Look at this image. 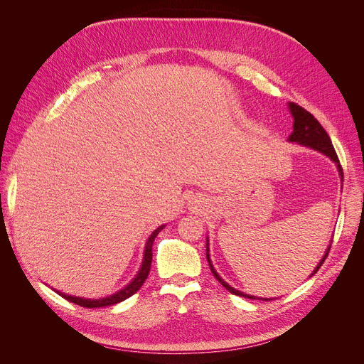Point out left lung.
Listing matches in <instances>:
<instances>
[{
	"mask_svg": "<svg viewBox=\"0 0 364 364\" xmlns=\"http://www.w3.org/2000/svg\"><path fill=\"white\" fill-rule=\"evenodd\" d=\"M289 109H290V114L293 117V132L291 135L289 136V142H297V144L301 146H305L308 149H313L316 151H321L323 153L325 156H328L329 159H331L336 165H337V170H338V174H340V179L341 182H343V170H341L340 167V162H338V158H337V153L331 144V139H329L328 134L325 132V129L322 127V124L318 123V121L308 112L305 111L304 107H301L299 105L296 103H289ZM208 238H206V258H208V262H209V267H211V272L215 277V279L223 285V287L232 294H237V296H243V297H247V299H262V297H257V296H252V294H246L243 291H240L234 287H230V285L228 282H225L222 278H220V274L217 273V270L214 269L213 262H211V258H209V243H208ZM333 241V240H331ZM329 247H331V245L328 246V249L325 250V255L323 258L321 259V262L317 264L316 269L313 270V273L310 274V278L313 277V274L321 269V266L323 264V261L326 259L328 257V252H329ZM264 301H270V299H264Z\"/></svg>",
	"mask_w": 364,
	"mask_h": 364,
	"instance_id": "left-lung-1",
	"label": "left lung"
}]
</instances>
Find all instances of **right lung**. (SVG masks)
<instances>
[{"instance_id": "obj_1", "label": "right lung", "mask_w": 364, "mask_h": 364, "mask_svg": "<svg viewBox=\"0 0 364 364\" xmlns=\"http://www.w3.org/2000/svg\"><path fill=\"white\" fill-rule=\"evenodd\" d=\"M165 228V225L156 228L155 230H153L151 235L149 237L147 243H146V247H144V257H142V264L141 267L138 270V273L135 274V278L132 279L126 287H123L121 290H118L117 293L111 294V296H106V297H102V299H85V297H79V296H71V294H65V293H60L58 291L63 299H67L73 304H77L80 306H86V308H100V306H109V305H115L121 301L127 299V297H130L132 294H135L139 289L141 285L144 284V281L147 279L149 277V272H150V266H151V257H153V252H151V246H153V241H155L156 235L161 232V230Z\"/></svg>"}]
</instances>
